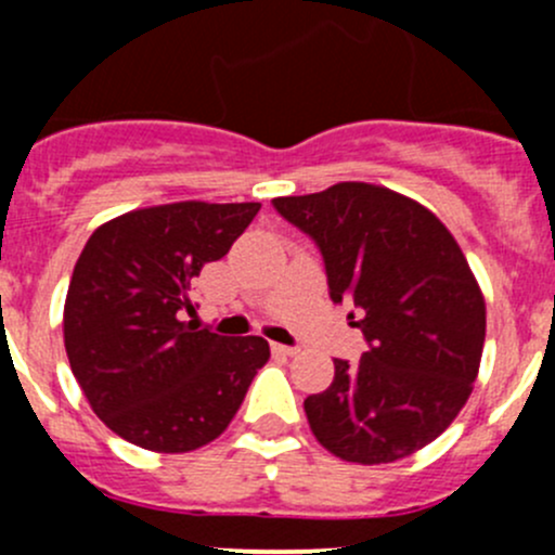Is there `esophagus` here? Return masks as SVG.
<instances>
[{"mask_svg":"<svg viewBox=\"0 0 555 555\" xmlns=\"http://www.w3.org/2000/svg\"><path fill=\"white\" fill-rule=\"evenodd\" d=\"M271 349H273V354H282V357H295V354H298V346H282V344H273Z\"/></svg>","mask_w":555,"mask_h":555,"instance_id":"34e87169","label":"esophagus"}]
</instances>
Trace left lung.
<instances>
[{"mask_svg": "<svg viewBox=\"0 0 555 555\" xmlns=\"http://www.w3.org/2000/svg\"><path fill=\"white\" fill-rule=\"evenodd\" d=\"M313 238L333 304L354 300L360 362L304 408L311 433L344 462L405 459L449 429L478 378L486 304L449 228L413 198L367 182L273 198ZM354 319V313H349Z\"/></svg>", "mask_w": 555, "mask_h": 555, "instance_id": "left-lung-1", "label": "left lung"}]
</instances>
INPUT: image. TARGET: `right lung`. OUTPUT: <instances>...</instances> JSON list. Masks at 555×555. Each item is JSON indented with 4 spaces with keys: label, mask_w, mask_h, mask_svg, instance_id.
Wrapping results in <instances>:
<instances>
[{
    "label": "right lung",
    "mask_w": 555,
    "mask_h": 555,
    "mask_svg": "<svg viewBox=\"0 0 555 555\" xmlns=\"http://www.w3.org/2000/svg\"><path fill=\"white\" fill-rule=\"evenodd\" d=\"M260 204L133 209L93 231L72 273L64 346L93 413L128 443L184 453L220 438L271 357L260 335L182 322L190 279L228 255Z\"/></svg>",
    "instance_id": "obj_1"
}]
</instances>
